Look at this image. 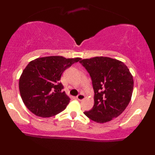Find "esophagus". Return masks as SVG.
<instances>
[{
    "instance_id": "1",
    "label": "esophagus",
    "mask_w": 155,
    "mask_h": 155,
    "mask_svg": "<svg viewBox=\"0 0 155 155\" xmlns=\"http://www.w3.org/2000/svg\"><path fill=\"white\" fill-rule=\"evenodd\" d=\"M76 98H77L78 100L82 101V100H83V99H84V95L82 94H78L77 97H76Z\"/></svg>"
}]
</instances>
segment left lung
<instances>
[{
  "label": "left lung",
  "mask_w": 155,
  "mask_h": 155,
  "mask_svg": "<svg viewBox=\"0 0 155 155\" xmlns=\"http://www.w3.org/2000/svg\"><path fill=\"white\" fill-rule=\"evenodd\" d=\"M80 63L90 73L94 91V107L84 114L99 124L118 117L132 97L134 82L128 67L122 61L105 56L82 59Z\"/></svg>",
  "instance_id": "8db88e82"
}]
</instances>
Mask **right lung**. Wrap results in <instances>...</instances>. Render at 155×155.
I'll return each mask as SVG.
<instances>
[{
	"mask_svg": "<svg viewBox=\"0 0 155 155\" xmlns=\"http://www.w3.org/2000/svg\"><path fill=\"white\" fill-rule=\"evenodd\" d=\"M80 59L51 56L37 58L28 63L19 79V90L23 102L31 113L48 118L66 108L71 99L62 92L63 86L59 80L63 71Z\"/></svg>",
	"mask_w": 155,
	"mask_h": 155,
	"instance_id": "obj_1",
	"label": "right lung"
}]
</instances>
